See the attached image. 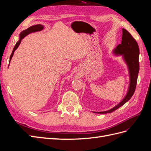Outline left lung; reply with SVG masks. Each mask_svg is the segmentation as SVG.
Segmentation results:
<instances>
[{
	"mask_svg": "<svg viewBox=\"0 0 151 151\" xmlns=\"http://www.w3.org/2000/svg\"><path fill=\"white\" fill-rule=\"evenodd\" d=\"M122 33V43L113 50V53L115 56H122V58L128 67L130 79L129 88L124 98L115 106L108 111H94L95 113L106 114L114 111L129 101L135 92L139 71V48L135 40L129 31L123 28Z\"/></svg>",
	"mask_w": 151,
	"mask_h": 151,
	"instance_id": "1",
	"label": "left lung"
}]
</instances>
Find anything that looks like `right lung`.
Masks as SVG:
<instances>
[{
  "mask_svg": "<svg viewBox=\"0 0 151 151\" xmlns=\"http://www.w3.org/2000/svg\"><path fill=\"white\" fill-rule=\"evenodd\" d=\"M44 29V26L42 25V24H36V25H34V26H32L29 28H28V29H26L24 31H22V32H21V33L19 34V40L18 42L16 43V45L14 47V49L12 50V52L11 55V57H10V60L9 62H11L12 57L14 55V53L15 50L18 48V47L19 46V45L21 42V40L23 39L25 36H26L28 35L31 33H35V32H37V31H42ZM10 63V62H9Z\"/></svg>",
  "mask_w": 151,
  "mask_h": 151,
  "instance_id": "obj_1",
  "label": "right lung"
}]
</instances>
